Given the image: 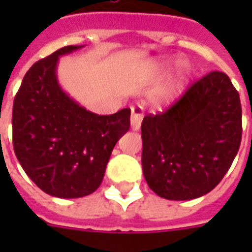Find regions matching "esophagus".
<instances>
[{
  "instance_id": "esophagus-1",
  "label": "esophagus",
  "mask_w": 252,
  "mask_h": 252,
  "mask_svg": "<svg viewBox=\"0 0 252 252\" xmlns=\"http://www.w3.org/2000/svg\"><path fill=\"white\" fill-rule=\"evenodd\" d=\"M143 120V108L142 106H133L131 109V128L133 131L140 129Z\"/></svg>"
}]
</instances>
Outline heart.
<instances>
[{
  "label": "heart",
  "mask_w": 252,
  "mask_h": 252,
  "mask_svg": "<svg viewBox=\"0 0 252 252\" xmlns=\"http://www.w3.org/2000/svg\"><path fill=\"white\" fill-rule=\"evenodd\" d=\"M171 64V61H163L158 64V71H166ZM193 68L188 62H181L178 64V70L175 72V75L169 82L164 85L163 88L158 90L157 93L153 95V104L157 108H162V106H167V105L173 104L175 99L180 97L182 92L185 90L186 85L189 82L190 77H191Z\"/></svg>",
  "instance_id": "obj_1"
}]
</instances>
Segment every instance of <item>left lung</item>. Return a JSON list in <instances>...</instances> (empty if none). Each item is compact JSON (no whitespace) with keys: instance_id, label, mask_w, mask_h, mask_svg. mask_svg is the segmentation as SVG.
<instances>
[{"instance_id":"obj_1","label":"left lung","mask_w":252,"mask_h":252,"mask_svg":"<svg viewBox=\"0 0 252 252\" xmlns=\"http://www.w3.org/2000/svg\"><path fill=\"white\" fill-rule=\"evenodd\" d=\"M143 174L166 200L209 193L227 174L242 142V105L227 74L212 71L163 113L142 123Z\"/></svg>"}]
</instances>
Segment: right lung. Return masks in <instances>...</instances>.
<instances>
[{
	"label": "right lung",
	"mask_w": 252,
	"mask_h": 252,
	"mask_svg": "<svg viewBox=\"0 0 252 252\" xmlns=\"http://www.w3.org/2000/svg\"><path fill=\"white\" fill-rule=\"evenodd\" d=\"M67 46L36 62L14 97L13 148L27 175L59 198L92 194L104 178L117 140L129 129L131 109L98 116L68 97L57 77Z\"/></svg>",
	"instance_id": "add662e5"
}]
</instances>
